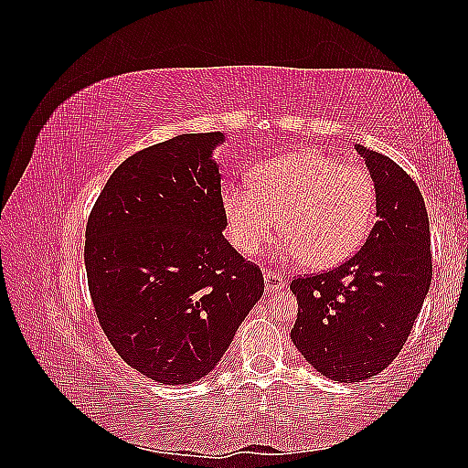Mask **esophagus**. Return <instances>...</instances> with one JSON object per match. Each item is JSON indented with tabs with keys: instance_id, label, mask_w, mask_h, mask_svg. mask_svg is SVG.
<instances>
[{
	"instance_id": "1",
	"label": "esophagus",
	"mask_w": 468,
	"mask_h": 468,
	"mask_svg": "<svg viewBox=\"0 0 468 468\" xmlns=\"http://www.w3.org/2000/svg\"><path fill=\"white\" fill-rule=\"evenodd\" d=\"M263 282H265V291H267V292L281 291L282 287L287 285V281L282 279L281 275L273 273V271H265V273H263Z\"/></svg>"
}]
</instances>
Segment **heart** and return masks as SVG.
Returning a JSON list of instances; mask_svg holds the SVG:
<instances>
[{"label":"heart","instance_id":"obj_1","mask_svg":"<svg viewBox=\"0 0 468 468\" xmlns=\"http://www.w3.org/2000/svg\"><path fill=\"white\" fill-rule=\"evenodd\" d=\"M377 189L361 165L318 152H296L258 165L248 183L222 191L234 248L256 256L277 230L282 261L334 267L356 251L375 215Z\"/></svg>","mask_w":468,"mask_h":468}]
</instances>
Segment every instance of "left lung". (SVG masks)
Here are the masks:
<instances>
[{
  "mask_svg": "<svg viewBox=\"0 0 468 468\" xmlns=\"http://www.w3.org/2000/svg\"><path fill=\"white\" fill-rule=\"evenodd\" d=\"M356 148L375 181L377 222L356 256L291 282L299 301L292 344L337 382H361L387 369L431 282L430 220L416 181L388 155Z\"/></svg>",
  "mask_w": 468,
  "mask_h": 468,
  "instance_id": "left-lung-1",
  "label": "left lung"
}]
</instances>
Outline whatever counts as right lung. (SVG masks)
Here are the masks:
<instances>
[{"instance_id":"obj_1","label":"right lung","mask_w":468,"mask_h":468,"mask_svg":"<svg viewBox=\"0 0 468 468\" xmlns=\"http://www.w3.org/2000/svg\"><path fill=\"white\" fill-rule=\"evenodd\" d=\"M222 133L179 134L126 158L91 208L86 271L99 324L164 385L208 375L263 294L261 269L222 236Z\"/></svg>"}]
</instances>
